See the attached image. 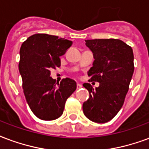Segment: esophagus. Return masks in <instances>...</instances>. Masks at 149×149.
Wrapping results in <instances>:
<instances>
[{
  "label": "esophagus",
  "mask_w": 149,
  "mask_h": 149,
  "mask_svg": "<svg viewBox=\"0 0 149 149\" xmlns=\"http://www.w3.org/2000/svg\"><path fill=\"white\" fill-rule=\"evenodd\" d=\"M81 87H82V85H81V84H79V83L77 84V88H81Z\"/></svg>",
  "instance_id": "34e87169"
}]
</instances>
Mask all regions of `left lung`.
I'll return each instance as SVG.
<instances>
[{
  "label": "left lung",
  "mask_w": 149,
  "mask_h": 149,
  "mask_svg": "<svg viewBox=\"0 0 149 149\" xmlns=\"http://www.w3.org/2000/svg\"><path fill=\"white\" fill-rule=\"evenodd\" d=\"M93 53V66L88 72L91 81L99 82L94 89L83 84L89 97L83 104L85 116L96 123H106L115 116L125 102L134 72L132 49L119 39L85 40Z\"/></svg>",
  "instance_id": "obj_1"
}]
</instances>
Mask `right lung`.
I'll return each instance as SVG.
<instances>
[{
    "instance_id": "right-lung-1",
    "label": "right lung",
    "mask_w": 149,
    "mask_h": 149,
    "mask_svg": "<svg viewBox=\"0 0 149 149\" xmlns=\"http://www.w3.org/2000/svg\"><path fill=\"white\" fill-rule=\"evenodd\" d=\"M72 41L45 33L34 34L21 45L19 71L29 106L37 117L52 120L60 117L68 97L77 88L70 78L56 83L50 75L52 68L61 66L60 56Z\"/></svg>"
}]
</instances>
